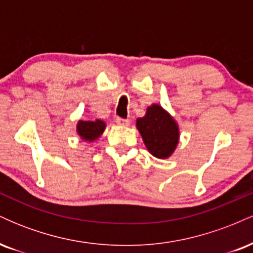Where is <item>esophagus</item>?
Wrapping results in <instances>:
<instances>
[{
  "label": "esophagus",
  "mask_w": 253,
  "mask_h": 253,
  "mask_svg": "<svg viewBox=\"0 0 253 253\" xmlns=\"http://www.w3.org/2000/svg\"><path fill=\"white\" fill-rule=\"evenodd\" d=\"M115 123H117L119 126H123V127H126L129 125V120L128 119H123V118H117L115 119Z\"/></svg>",
  "instance_id": "1"
}]
</instances>
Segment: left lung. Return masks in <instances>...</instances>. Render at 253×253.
Listing matches in <instances>:
<instances>
[{
  "label": "left lung",
  "instance_id": "8db88e82",
  "mask_svg": "<svg viewBox=\"0 0 253 253\" xmlns=\"http://www.w3.org/2000/svg\"><path fill=\"white\" fill-rule=\"evenodd\" d=\"M135 126L153 157L167 159L175 152L179 143L178 124L161 104L153 103L147 107L144 117L136 119Z\"/></svg>",
  "mask_w": 253,
  "mask_h": 253
}]
</instances>
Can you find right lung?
Returning <instances> with one entry per match:
<instances>
[{"mask_svg":"<svg viewBox=\"0 0 253 253\" xmlns=\"http://www.w3.org/2000/svg\"><path fill=\"white\" fill-rule=\"evenodd\" d=\"M106 126V123L103 120H100V119H96L95 121L80 120L77 123L76 132L83 141L94 143L103 134Z\"/></svg>","mask_w":253,"mask_h":253,"instance_id":"right-lung-1","label":"right lung"}]
</instances>
